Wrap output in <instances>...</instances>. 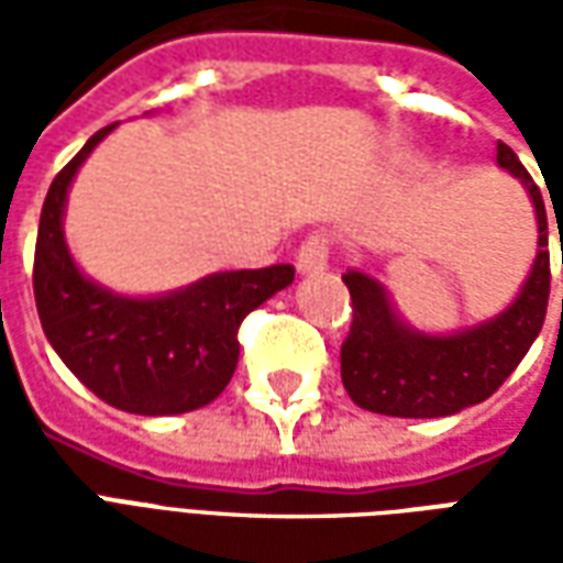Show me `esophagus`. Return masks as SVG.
I'll return each mask as SVG.
<instances>
[{
    "label": "esophagus",
    "mask_w": 563,
    "mask_h": 563,
    "mask_svg": "<svg viewBox=\"0 0 563 563\" xmlns=\"http://www.w3.org/2000/svg\"><path fill=\"white\" fill-rule=\"evenodd\" d=\"M331 256V241L325 234H307L301 246H298V256H295V265L301 274H319V271H325Z\"/></svg>",
    "instance_id": "obj_1"
}]
</instances>
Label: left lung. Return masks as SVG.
Listing matches in <instances>:
<instances>
[{
	"instance_id": "8db88e82",
	"label": "left lung",
	"mask_w": 563,
	"mask_h": 563,
	"mask_svg": "<svg viewBox=\"0 0 563 563\" xmlns=\"http://www.w3.org/2000/svg\"><path fill=\"white\" fill-rule=\"evenodd\" d=\"M497 165L528 186L540 222V253L525 289L507 313L459 338L410 334L391 313L386 295L365 274H343L353 298V325L341 346V379L362 410L401 419L452 416L492 398L519 367L543 329L549 307V222L540 186L519 156L497 141Z\"/></svg>"
}]
</instances>
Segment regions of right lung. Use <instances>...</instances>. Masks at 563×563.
I'll return each mask as SVG.
<instances>
[{"mask_svg": "<svg viewBox=\"0 0 563 563\" xmlns=\"http://www.w3.org/2000/svg\"><path fill=\"white\" fill-rule=\"evenodd\" d=\"M111 129H99L47 189L32 265L38 319L56 355L104 404L139 416L189 413L229 386L241 322L289 286L295 268L225 271L150 301L84 280L63 241V205L80 162Z\"/></svg>", "mask_w": 563, "mask_h": 563, "instance_id": "1", "label": "right lung"}]
</instances>
